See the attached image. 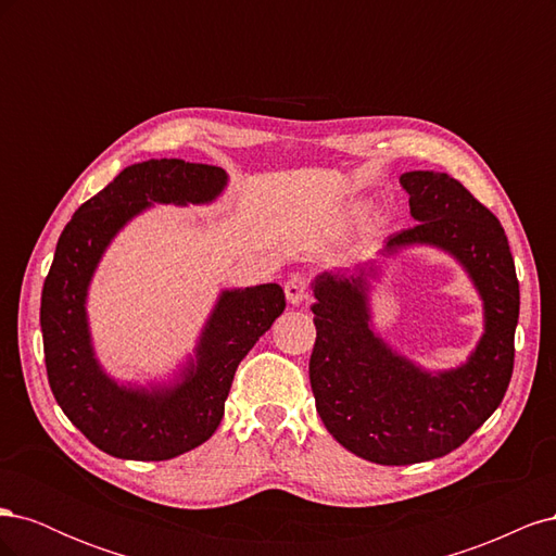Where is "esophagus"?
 Returning a JSON list of instances; mask_svg holds the SVG:
<instances>
[{"label": "esophagus", "instance_id": "esophagus-1", "mask_svg": "<svg viewBox=\"0 0 556 556\" xmlns=\"http://www.w3.org/2000/svg\"><path fill=\"white\" fill-rule=\"evenodd\" d=\"M285 296H288L292 306L304 304V301L308 299V278L301 276V274L290 276L288 282H285Z\"/></svg>", "mask_w": 556, "mask_h": 556}]
</instances>
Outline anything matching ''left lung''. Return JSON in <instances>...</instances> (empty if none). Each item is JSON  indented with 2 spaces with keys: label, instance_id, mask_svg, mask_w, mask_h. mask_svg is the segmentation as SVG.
Listing matches in <instances>:
<instances>
[{
  "label": "left lung",
  "instance_id": "left-lung-1",
  "mask_svg": "<svg viewBox=\"0 0 556 556\" xmlns=\"http://www.w3.org/2000/svg\"><path fill=\"white\" fill-rule=\"evenodd\" d=\"M399 182L417 225L392 233L382 255L408 245L450 252L482 296L484 333L466 364L429 374L371 327L374 262L350 276L315 278L317 336L308 364L315 408L345 450L382 466L445 457L490 419L510 384L519 317L515 262L496 215L447 174L408 172Z\"/></svg>",
  "mask_w": 556,
  "mask_h": 556
}]
</instances>
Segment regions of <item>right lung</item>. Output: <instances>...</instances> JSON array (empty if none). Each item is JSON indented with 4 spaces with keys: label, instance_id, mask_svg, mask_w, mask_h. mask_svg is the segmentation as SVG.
Listing matches in <instances>:
<instances>
[{
    "label": "right lung",
    "instance_id": "right-lung-1",
    "mask_svg": "<svg viewBox=\"0 0 556 556\" xmlns=\"http://www.w3.org/2000/svg\"><path fill=\"white\" fill-rule=\"evenodd\" d=\"M225 185L227 174L211 164H131L88 199L60 233L41 292L48 382L72 425L111 457L164 462L208 441L225 415L241 359L285 311V292L276 282L225 290L199 336L194 359L172 387L117 384L94 357L86 296L111 239L150 204H208Z\"/></svg>",
    "mask_w": 556,
    "mask_h": 556
}]
</instances>
